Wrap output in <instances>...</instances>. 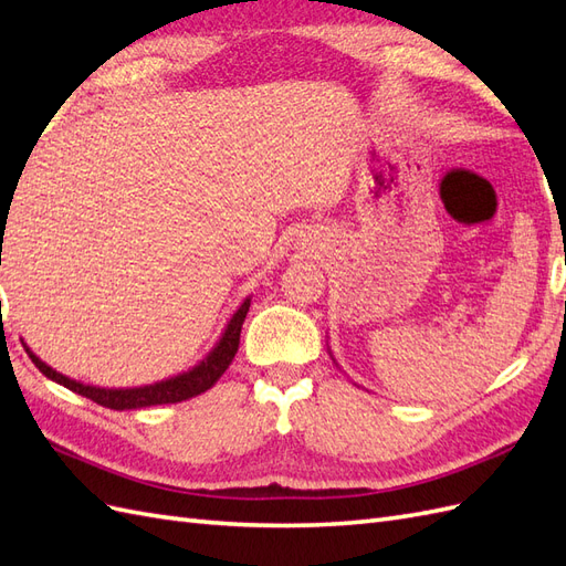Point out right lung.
Returning a JSON list of instances; mask_svg holds the SVG:
<instances>
[{"mask_svg":"<svg viewBox=\"0 0 566 566\" xmlns=\"http://www.w3.org/2000/svg\"><path fill=\"white\" fill-rule=\"evenodd\" d=\"M2 229H4V221H2ZM0 260H2V256H0ZM0 266H2V262H0ZM248 310H250V300H245L241 304V310L233 314L227 333L221 335V339H219V345L212 349V354L205 358L200 366H196L193 370H188L184 375H177V378H172V380L156 382V385H148V387L101 389V387L82 385V382L65 378V375L56 373L54 368H49L46 364H42L40 358L32 354L28 347H25V352L32 358V364H35L49 380H54V382L67 387L71 391H77V394H82V397H87L94 403L106 406L111 410H129V408L179 403V401L198 397V394H202V391H208L221 378V375L227 373V368L231 366L233 356L238 352V345H241V328H243V321L248 316Z\"/></svg>","mask_w":566,"mask_h":566,"instance_id":"1","label":"right lung"}]
</instances>
